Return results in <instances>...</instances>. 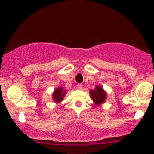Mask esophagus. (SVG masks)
<instances>
[{"label": "esophagus", "mask_w": 154, "mask_h": 154, "mask_svg": "<svg viewBox=\"0 0 154 154\" xmlns=\"http://www.w3.org/2000/svg\"><path fill=\"white\" fill-rule=\"evenodd\" d=\"M77 88L80 90H81L82 88H83V84H81V83H79V84H77Z\"/></svg>", "instance_id": "34e87169"}]
</instances>
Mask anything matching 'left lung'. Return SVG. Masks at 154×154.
Wrapping results in <instances>:
<instances>
[{"instance_id": "1", "label": "left lung", "mask_w": 154, "mask_h": 154, "mask_svg": "<svg viewBox=\"0 0 154 154\" xmlns=\"http://www.w3.org/2000/svg\"><path fill=\"white\" fill-rule=\"evenodd\" d=\"M89 94L91 100H93L95 105L100 106L106 101L107 97L106 91L103 89V88L100 85H97L94 89L90 90Z\"/></svg>"}]
</instances>
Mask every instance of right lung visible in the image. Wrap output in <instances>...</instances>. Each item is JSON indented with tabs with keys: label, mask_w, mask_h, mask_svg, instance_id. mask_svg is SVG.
I'll return each instance as SVG.
<instances>
[{
	"label": "right lung",
	"mask_w": 154,
	"mask_h": 154,
	"mask_svg": "<svg viewBox=\"0 0 154 154\" xmlns=\"http://www.w3.org/2000/svg\"><path fill=\"white\" fill-rule=\"evenodd\" d=\"M66 93H67V90L64 89V88L62 86L57 87L54 91L53 92L52 97L54 101L56 103H59L60 102L63 101V100L64 99V97L66 96Z\"/></svg>",
	"instance_id": "right-lung-1"
}]
</instances>
